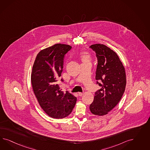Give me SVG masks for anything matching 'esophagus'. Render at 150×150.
<instances>
[{
    "label": "esophagus",
    "mask_w": 150,
    "mask_h": 150,
    "mask_svg": "<svg viewBox=\"0 0 150 150\" xmlns=\"http://www.w3.org/2000/svg\"><path fill=\"white\" fill-rule=\"evenodd\" d=\"M78 95L79 96H80V97H81L83 95V93H82V92H79V93H78Z\"/></svg>",
    "instance_id": "34e87169"
}]
</instances>
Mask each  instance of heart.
<instances>
[{
    "mask_svg": "<svg viewBox=\"0 0 150 150\" xmlns=\"http://www.w3.org/2000/svg\"><path fill=\"white\" fill-rule=\"evenodd\" d=\"M80 57H81L82 62L83 63V62H89L90 59V55L87 52L82 53L80 55Z\"/></svg>",
    "mask_w": 150,
    "mask_h": 150,
    "instance_id": "b5f03b06",
    "label": "heart"
}]
</instances>
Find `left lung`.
Listing matches in <instances>:
<instances>
[{"label": "left lung", "instance_id": "1", "mask_svg": "<svg viewBox=\"0 0 150 150\" xmlns=\"http://www.w3.org/2000/svg\"><path fill=\"white\" fill-rule=\"evenodd\" d=\"M90 48L98 60L96 80L101 88L96 92L90 109L93 114L103 116L113 109L123 96L127 83L125 70L117 54L107 46L95 44Z\"/></svg>", "mask_w": 150, "mask_h": 150}]
</instances>
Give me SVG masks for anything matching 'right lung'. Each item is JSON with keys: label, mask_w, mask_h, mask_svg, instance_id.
Masks as SVG:
<instances>
[{"label": "right lung", "mask_w": 150, "mask_h": 150, "mask_svg": "<svg viewBox=\"0 0 150 150\" xmlns=\"http://www.w3.org/2000/svg\"><path fill=\"white\" fill-rule=\"evenodd\" d=\"M71 49L70 45L61 43L43 49L37 55L32 67L33 91L41 108L51 118L68 117L76 102V97L60 90L57 82L63 71L65 54Z\"/></svg>", "instance_id": "add662e5"}]
</instances>
